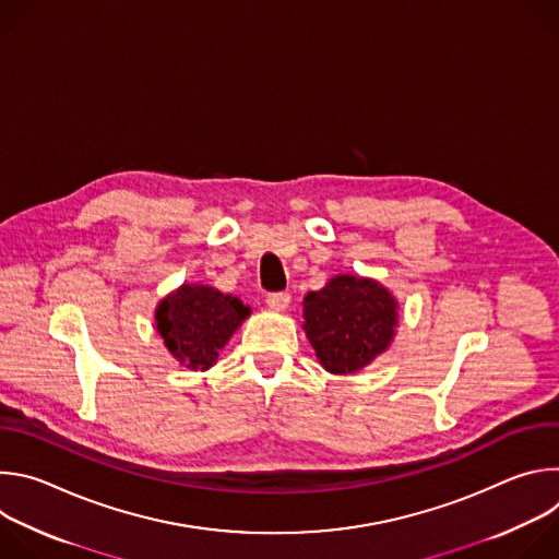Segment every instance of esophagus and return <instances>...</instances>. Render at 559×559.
Masks as SVG:
<instances>
[{
  "label": "esophagus",
  "instance_id": "1",
  "mask_svg": "<svg viewBox=\"0 0 559 559\" xmlns=\"http://www.w3.org/2000/svg\"><path fill=\"white\" fill-rule=\"evenodd\" d=\"M267 307L274 311H285L289 307V294L287 292H274L267 296Z\"/></svg>",
  "mask_w": 559,
  "mask_h": 559
}]
</instances>
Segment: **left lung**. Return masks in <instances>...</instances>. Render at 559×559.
<instances>
[{
	"instance_id": "left-lung-1",
	"label": "left lung",
	"mask_w": 559,
	"mask_h": 559,
	"mask_svg": "<svg viewBox=\"0 0 559 559\" xmlns=\"http://www.w3.org/2000/svg\"><path fill=\"white\" fill-rule=\"evenodd\" d=\"M302 330L325 371H362L384 354L397 328V298L376 278L336 274L302 298Z\"/></svg>"
}]
</instances>
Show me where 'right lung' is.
I'll use <instances>...</instances> for the list:
<instances>
[{
  "instance_id": "add662e5",
  "label": "right lung",
  "mask_w": 559,
  "mask_h": 559,
  "mask_svg": "<svg viewBox=\"0 0 559 559\" xmlns=\"http://www.w3.org/2000/svg\"><path fill=\"white\" fill-rule=\"evenodd\" d=\"M250 313L241 298L203 283H183L156 302L154 328L181 367L207 371Z\"/></svg>"
}]
</instances>
